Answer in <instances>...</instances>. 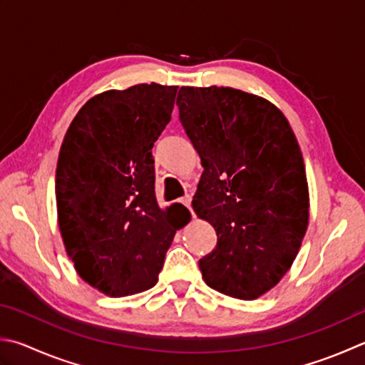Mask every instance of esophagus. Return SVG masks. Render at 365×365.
Segmentation results:
<instances>
[{
    "mask_svg": "<svg viewBox=\"0 0 365 365\" xmlns=\"http://www.w3.org/2000/svg\"><path fill=\"white\" fill-rule=\"evenodd\" d=\"M181 203L192 212V215H194V211H192V205H190V203H192V197H190V195H184V197L181 198Z\"/></svg>",
    "mask_w": 365,
    "mask_h": 365,
    "instance_id": "esophagus-1",
    "label": "esophagus"
}]
</instances>
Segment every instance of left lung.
Returning <instances> with one entry per match:
<instances>
[{
    "label": "left lung",
    "instance_id": "obj_1",
    "mask_svg": "<svg viewBox=\"0 0 365 365\" xmlns=\"http://www.w3.org/2000/svg\"><path fill=\"white\" fill-rule=\"evenodd\" d=\"M176 105L203 167L192 206L217 235L202 277L230 297L257 299L289 270L308 227L297 138L273 103L232 87H181Z\"/></svg>",
    "mask_w": 365,
    "mask_h": 365
}]
</instances>
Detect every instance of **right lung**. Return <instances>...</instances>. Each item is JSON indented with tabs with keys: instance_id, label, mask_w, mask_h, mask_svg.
I'll return each instance as SVG.
<instances>
[{
	"instance_id": "obj_1",
	"label": "right lung",
	"mask_w": 365,
	"mask_h": 365,
	"mask_svg": "<svg viewBox=\"0 0 365 365\" xmlns=\"http://www.w3.org/2000/svg\"><path fill=\"white\" fill-rule=\"evenodd\" d=\"M176 92L153 82L95 95L61 143L55 175L61 238L79 277L109 297L150 289L180 229L184 206L157 205L150 150Z\"/></svg>"
}]
</instances>
